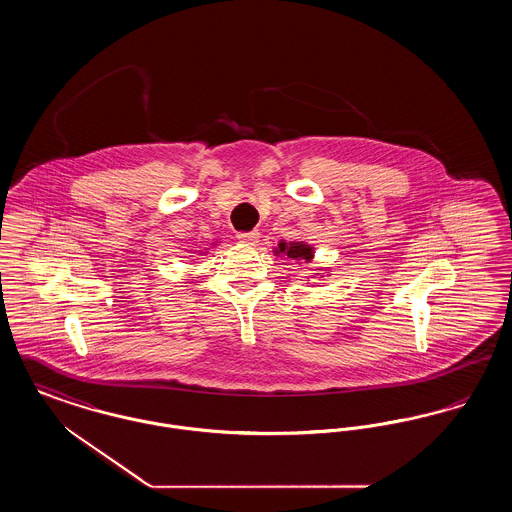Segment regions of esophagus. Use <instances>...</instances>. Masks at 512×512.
I'll return each mask as SVG.
<instances>
[{"mask_svg":"<svg viewBox=\"0 0 512 512\" xmlns=\"http://www.w3.org/2000/svg\"><path fill=\"white\" fill-rule=\"evenodd\" d=\"M238 240L245 245H255L259 242V232H257V230H251V232H240V234H238Z\"/></svg>","mask_w":512,"mask_h":512,"instance_id":"1","label":"esophagus"}]
</instances>
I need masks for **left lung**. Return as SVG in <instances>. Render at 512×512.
I'll return each mask as SVG.
<instances>
[{
	"instance_id": "1",
	"label": "left lung",
	"mask_w": 512,
	"mask_h": 512,
	"mask_svg": "<svg viewBox=\"0 0 512 512\" xmlns=\"http://www.w3.org/2000/svg\"><path fill=\"white\" fill-rule=\"evenodd\" d=\"M276 253L278 255H286L288 259L293 261H305V263H311L313 261V255H315V249L305 242H280L276 247Z\"/></svg>"
}]
</instances>
